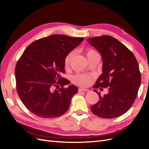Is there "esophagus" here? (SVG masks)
Segmentation results:
<instances>
[{
    "instance_id": "obj_1",
    "label": "esophagus",
    "mask_w": 149,
    "mask_h": 149,
    "mask_svg": "<svg viewBox=\"0 0 149 149\" xmlns=\"http://www.w3.org/2000/svg\"><path fill=\"white\" fill-rule=\"evenodd\" d=\"M88 89H83V88H79V92H82V91H84V92H86V91H88Z\"/></svg>"
}]
</instances>
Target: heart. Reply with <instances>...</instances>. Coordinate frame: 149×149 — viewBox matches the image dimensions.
<instances>
[{
    "label": "heart",
    "instance_id": "b5f03b06",
    "mask_svg": "<svg viewBox=\"0 0 149 149\" xmlns=\"http://www.w3.org/2000/svg\"><path fill=\"white\" fill-rule=\"evenodd\" d=\"M85 53L89 60L92 58L94 56L98 55L97 52L93 49H86ZM74 54H75V51L72 50L68 53L66 55V56L65 57V59H64L65 67H67L69 66L71 60L72 58V57H73V56L74 55ZM93 79V76L91 75L85 74H77L74 76L73 78H72V81H73L74 83L76 85H78L79 86H82V87H86L89 84L91 79Z\"/></svg>",
    "mask_w": 149,
    "mask_h": 149
}]
</instances>
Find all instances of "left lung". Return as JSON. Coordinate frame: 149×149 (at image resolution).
Returning a JSON list of instances; mask_svg holds the SVG:
<instances>
[{"label": "left lung", "instance_id": "left-lung-1", "mask_svg": "<svg viewBox=\"0 0 149 149\" xmlns=\"http://www.w3.org/2000/svg\"><path fill=\"white\" fill-rule=\"evenodd\" d=\"M89 44L101 53L102 74L93 88L109 87L108 93L100 96L98 102L91 107L96 116L114 118L121 116L131 108L141 84L139 63L133 53L111 36L90 38Z\"/></svg>", "mask_w": 149, "mask_h": 149}]
</instances>
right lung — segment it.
I'll return each instance as SVG.
<instances>
[{
    "mask_svg": "<svg viewBox=\"0 0 149 149\" xmlns=\"http://www.w3.org/2000/svg\"><path fill=\"white\" fill-rule=\"evenodd\" d=\"M84 40L62 35L42 38L30 44L17 61L15 68L17 92L26 108L35 115L56 118L69 108L78 89L73 84L63 87L70 84L62 76L65 73L64 59ZM55 86L59 89L54 90Z\"/></svg>",
    "mask_w": 149,
    "mask_h": 149,
    "instance_id": "1",
    "label": "right lung"
}]
</instances>
